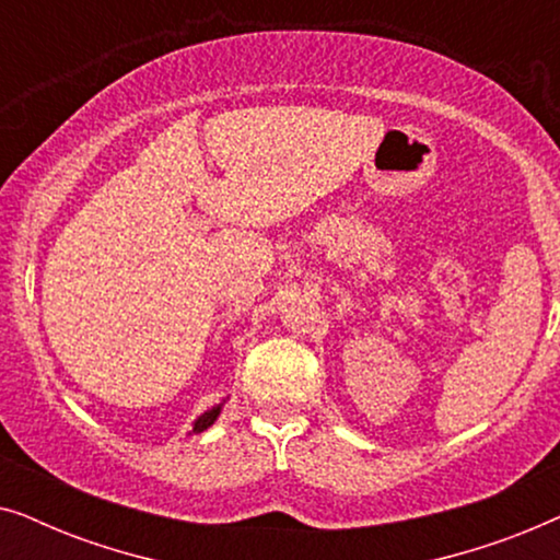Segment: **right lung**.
Listing matches in <instances>:
<instances>
[{
    "mask_svg": "<svg viewBox=\"0 0 560 560\" xmlns=\"http://www.w3.org/2000/svg\"><path fill=\"white\" fill-rule=\"evenodd\" d=\"M219 412H221V405H217V408H211L209 412H203L201 418L196 420V425H194V433H201V431H206V428H209L213 420L219 418Z\"/></svg>",
    "mask_w": 560,
    "mask_h": 560,
    "instance_id": "right-lung-1",
    "label": "right lung"
}]
</instances>
